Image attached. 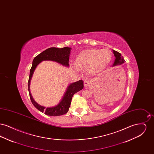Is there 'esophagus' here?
Returning <instances> with one entry per match:
<instances>
[{
    "label": "esophagus",
    "instance_id": "obj_1",
    "mask_svg": "<svg viewBox=\"0 0 154 154\" xmlns=\"http://www.w3.org/2000/svg\"><path fill=\"white\" fill-rule=\"evenodd\" d=\"M84 87H87L89 85V82L88 81H84Z\"/></svg>",
    "mask_w": 154,
    "mask_h": 154
}]
</instances>
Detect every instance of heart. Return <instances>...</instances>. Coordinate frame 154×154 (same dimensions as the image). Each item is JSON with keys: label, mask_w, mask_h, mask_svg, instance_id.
<instances>
[{"label": "heart", "mask_w": 154, "mask_h": 154, "mask_svg": "<svg viewBox=\"0 0 154 154\" xmlns=\"http://www.w3.org/2000/svg\"><path fill=\"white\" fill-rule=\"evenodd\" d=\"M112 59V52L108 48H91L84 50L77 56L75 69L77 70L87 69L88 73L95 75L100 73Z\"/></svg>", "instance_id": "b5f03b06"}]
</instances>
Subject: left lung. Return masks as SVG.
Wrapping results in <instances>:
<instances>
[{"instance_id":"left-lung-1","label":"left lung","mask_w":154,"mask_h":154,"mask_svg":"<svg viewBox=\"0 0 154 154\" xmlns=\"http://www.w3.org/2000/svg\"><path fill=\"white\" fill-rule=\"evenodd\" d=\"M112 51H113V54H114V56L116 57L112 67L117 66V65H122V64H123L124 63H125V61L124 57L121 55V54L119 52L116 51H115L114 50H112Z\"/></svg>"}]
</instances>
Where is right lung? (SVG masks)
Returning <instances> with one entry per match:
<instances>
[{
    "mask_svg": "<svg viewBox=\"0 0 154 154\" xmlns=\"http://www.w3.org/2000/svg\"><path fill=\"white\" fill-rule=\"evenodd\" d=\"M71 50L72 48L70 47H67L62 48L56 47L49 48L41 52L33 60L32 66L30 70L29 77L28 81V91L29 93L30 98L32 104L37 109L42 112H44L45 115L49 116H59L65 114L69 111L74 94L84 88V81L80 80L75 82L70 83L67 86L66 92L58 104L52 107H46L38 104L34 100L30 93V85L32 76L37 66L44 60L54 61L63 66L69 67V60Z\"/></svg>",
    "mask_w": 154,
    "mask_h": 154,
    "instance_id": "1",
    "label": "right lung"
}]
</instances>
